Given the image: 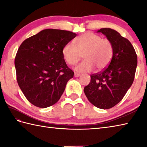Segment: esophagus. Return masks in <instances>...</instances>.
<instances>
[{
	"label": "esophagus",
	"instance_id": "esophagus-1",
	"mask_svg": "<svg viewBox=\"0 0 147 147\" xmlns=\"http://www.w3.org/2000/svg\"><path fill=\"white\" fill-rule=\"evenodd\" d=\"M81 74L80 73H74V76L75 77H79Z\"/></svg>",
	"mask_w": 147,
	"mask_h": 147
}]
</instances>
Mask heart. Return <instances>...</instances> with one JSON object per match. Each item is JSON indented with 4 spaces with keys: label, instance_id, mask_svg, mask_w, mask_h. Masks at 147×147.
Here are the masks:
<instances>
[{
    "label": "heart",
    "instance_id": "obj_1",
    "mask_svg": "<svg viewBox=\"0 0 147 147\" xmlns=\"http://www.w3.org/2000/svg\"><path fill=\"white\" fill-rule=\"evenodd\" d=\"M74 45L68 43L62 50V56L69 65H75L83 57L85 60L78 65L75 70L89 72L96 67L105 68L110 63L114 54V47L108 38L92 32H86L74 40Z\"/></svg>",
    "mask_w": 147,
    "mask_h": 147
}]
</instances>
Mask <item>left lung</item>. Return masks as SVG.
I'll list each match as a JSON object with an SVG mask.
<instances>
[{
  "label": "left lung",
  "mask_w": 147,
  "mask_h": 147,
  "mask_svg": "<svg viewBox=\"0 0 147 147\" xmlns=\"http://www.w3.org/2000/svg\"><path fill=\"white\" fill-rule=\"evenodd\" d=\"M112 43L114 54L109 65L90 75L91 80L84 88L87 98L95 107L108 109L117 105L132 85L137 66V55L132 44L117 31L101 28Z\"/></svg>",
  "instance_id": "obj_1"
}]
</instances>
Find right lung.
Instances as JSON below:
<instances>
[{"mask_svg": "<svg viewBox=\"0 0 147 147\" xmlns=\"http://www.w3.org/2000/svg\"><path fill=\"white\" fill-rule=\"evenodd\" d=\"M76 36L70 31L46 29L21 43L14 60L16 80L31 104L46 108L60 99L74 76L62 50Z\"/></svg>", "mask_w": 147, "mask_h": 147, "instance_id": "1", "label": "right lung"}]
</instances>
